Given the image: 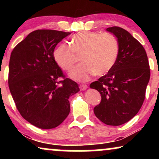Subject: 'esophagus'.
Instances as JSON below:
<instances>
[{
    "label": "esophagus",
    "mask_w": 159,
    "mask_h": 159,
    "mask_svg": "<svg viewBox=\"0 0 159 159\" xmlns=\"http://www.w3.org/2000/svg\"><path fill=\"white\" fill-rule=\"evenodd\" d=\"M87 87H88V86L87 84H82L79 86V88L81 90H84L86 89H87Z\"/></svg>",
    "instance_id": "34e87169"
}]
</instances>
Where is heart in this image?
Instances as JSON below:
<instances>
[{
  "instance_id": "heart-1",
  "label": "heart",
  "mask_w": 159,
  "mask_h": 159,
  "mask_svg": "<svg viewBox=\"0 0 159 159\" xmlns=\"http://www.w3.org/2000/svg\"><path fill=\"white\" fill-rule=\"evenodd\" d=\"M119 54V43L112 34L83 31L72 36L71 46L65 43L54 51L56 63L63 70L70 71L77 63V55L83 63L71 72L73 79L86 81L92 76H102L114 67Z\"/></svg>"
}]
</instances>
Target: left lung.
Listing matches in <instances>:
<instances>
[{
	"label": "left lung",
	"mask_w": 159,
	"mask_h": 159,
	"mask_svg": "<svg viewBox=\"0 0 159 159\" xmlns=\"http://www.w3.org/2000/svg\"><path fill=\"white\" fill-rule=\"evenodd\" d=\"M117 38L119 54L110 72L90 84L101 94L94 107L96 117L109 125H120L134 117L143 105L150 78L147 53L135 38L120 27L107 28Z\"/></svg>",
	"instance_id": "obj_1"
}]
</instances>
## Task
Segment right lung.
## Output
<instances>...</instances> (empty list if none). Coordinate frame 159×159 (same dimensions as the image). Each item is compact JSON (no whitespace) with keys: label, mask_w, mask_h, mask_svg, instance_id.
<instances>
[{"label":"right lung","mask_w":159,"mask_h":159,"mask_svg":"<svg viewBox=\"0 0 159 159\" xmlns=\"http://www.w3.org/2000/svg\"><path fill=\"white\" fill-rule=\"evenodd\" d=\"M71 33L36 30L13 48L8 84L16 106L27 122L51 129L64 121L70 111L69 96L80 90L65 77L54 58L56 45ZM63 77V80L59 81Z\"/></svg>","instance_id":"right-lung-1"}]
</instances>
